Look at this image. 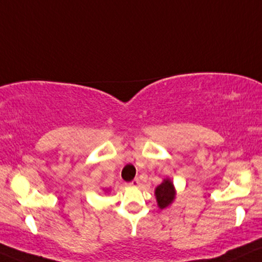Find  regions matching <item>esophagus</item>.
<instances>
[{"instance_id": "1", "label": "esophagus", "mask_w": 262, "mask_h": 262, "mask_svg": "<svg viewBox=\"0 0 262 262\" xmlns=\"http://www.w3.org/2000/svg\"><path fill=\"white\" fill-rule=\"evenodd\" d=\"M140 185V179H135V180H132L130 183H128V186H132V187H136V186H138Z\"/></svg>"}]
</instances>
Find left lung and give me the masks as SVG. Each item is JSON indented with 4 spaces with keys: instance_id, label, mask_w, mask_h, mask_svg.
<instances>
[{
    "instance_id": "obj_1",
    "label": "left lung",
    "mask_w": 262,
    "mask_h": 262,
    "mask_svg": "<svg viewBox=\"0 0 262 262\" xmlns=\"http://www.w3.org/2000/svg\"><path fill=\"white\" fill-rule=\"evenodd\" d=\"M156 196L160 209H165L167 205L171 204V202L175 198V189L170 180H165L160 186L157 187Z\"/></svg>"
}]
</instances>
